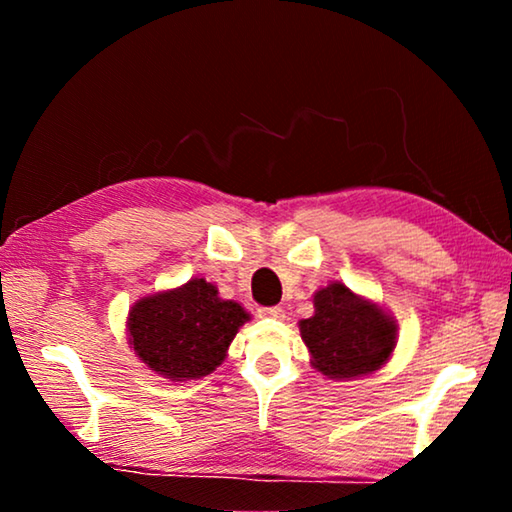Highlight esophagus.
Returning a JSON list of instances; mask_svg holds the SVG:
<instances>
[{"label":"esophagus","mask_w":512,"mask_h":512,"mask_svg":"<svg viewBox=\"0 0 512 512\" xmlns=\"http://www.w3.org/2000/svg\"><path fill=\"white\" fill-rule=\"evenodd\" d=\"M257 314H259V318L282 320V318H284V309H282V307H259Z\"/></svg>","instance_id":"esophagus-1"}]
</instances>
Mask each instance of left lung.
Listing matches in <instances>:
<instances>
[{
  "label": "left lung",
  "instance_id": "1",
  "mask_svg": "<svg viewBox=\"0 0 512 512\" xmlns=\"http://www.w3.org/2000/svg\"><path fill=\"white\" fill-rule=\"evenodd\" d=\"M314 316L300 320L311 366L329 379H354L379 370L397 345L393 316L375 302L332 282L316 291Z\"/></svg>",
  "mask_w": 512,
  "mask_h": 512
}]
</instances>
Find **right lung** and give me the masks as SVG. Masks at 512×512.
<instances>
[{"label": "right lung", "instance_id": "1", "mask_svg": "<svg viewBox=\"0 0 512 512\" xmlns=\"http://www.w3.org/2000/svg\"><path fill=\"white\" fill-rule=\"evenodd\" d=\"M248 318L239 302L221 300L214 284L194 277L183 287L137 300L128 314V341L158 375L201 379L221 366Z\"/></svg>", "mask_w": 512, "mask_h": 512}]
</instances>
